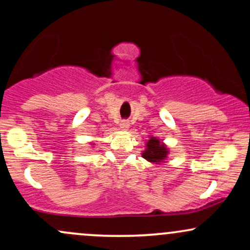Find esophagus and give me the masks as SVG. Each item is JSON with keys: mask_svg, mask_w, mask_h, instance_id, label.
Segmentation results:
<instances>
[{"mask_svg": "<svg viewBox=\"0 0 250 250\" xmlns=\"http://www.w3.org/2000/svg\"><path fill=\"white\" fill-rule=\"evenodd\" d=\"M120 127H121V129H123V130H127V129L129 128V122L121 121V123H120Z\"/></svg>", "mask_w": 250, "mask_h": 250, "instance_id": "34e87169", "label": "esophagus"}]
</instances>
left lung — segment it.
<instances>
[{"mask_svg": "<svg viewBox=\"0 0 250 250\" xmlns=\"http://www.w3.org/2000/svg\"><path fill=\"white\" fill-rule=\"evenodd\" d=\"M167 148L156 137H151L147 142V149L142 153V156L149 162H161L167 157Z\"/></svg>", "mask_w": 250, "mask_h": 250, "instance_id": "1", "label": "left lung"}]
</instances>
